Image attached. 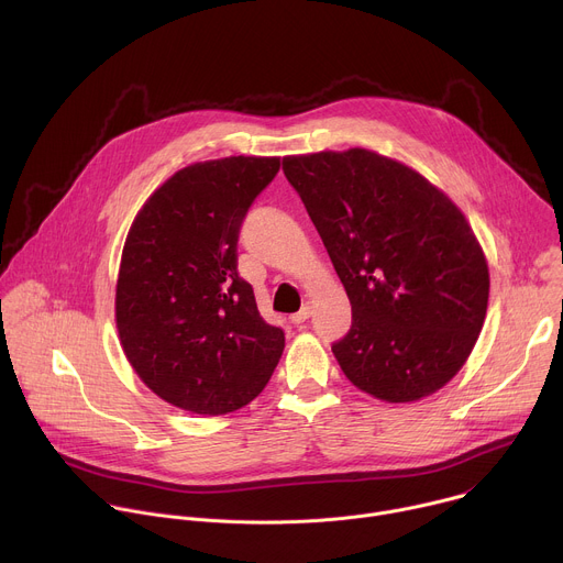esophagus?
Wrapping results in <instances>:
<instances>
[{
	"label": "esophagus",
	"mask_w": 563,
	"mask_h": 563,
	"mask_svg": "<svg viewBox=\"0 0 563 563\" xmlns=\"http://www.w3.org/2000/svg\"><path fill=\"white\" fill-rule=\"evenodd\" d=\"M309 316H311V307H307V305H305L300 311L291 313V316H289V320H291L294 325H300V323H305V320H307Z\"/></svg>",
	"instance_id": "esophagus-1"
}]
</instances>
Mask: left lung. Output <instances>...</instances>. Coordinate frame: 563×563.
Instances as JSON below:
<instances>
[{
    "label": "left lung",
    "instance_id": "1",
    "mask_svg": "<svg viewBox=\"0 0 563 563\" xmlns=\"http://www.w3.org/2000/svg\"><path fill=\"white\" fill-rule=\"evenodd\" d=\"M352 302L332 343L363 391L408 404L441 389L470 356L488 309L484 252L421 174L367 148L283 157Z\"/></svg>",
    "mask_w": 563,
    "mask_h": 563
}]
</instances>
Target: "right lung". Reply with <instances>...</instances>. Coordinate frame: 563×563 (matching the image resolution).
Segmentation results:
<instances>
[{"label": "right lung", "instance_id": "1", "mask_svg": "<svg viewBox=\"0 0 563 563\" xmlns=\"http://www.w3.org/2000/svg\"><path fill=\"white\" fill-rule=\"evenodd\" d=\"M280 157L231 155L174 174L126 235L115 320L135 374L167 404L227 415L272 378L285 332L265 323L238 274L243 220Z\"/></svg>", "mask_w": 563, "mask_h": 563}]
</instances>
